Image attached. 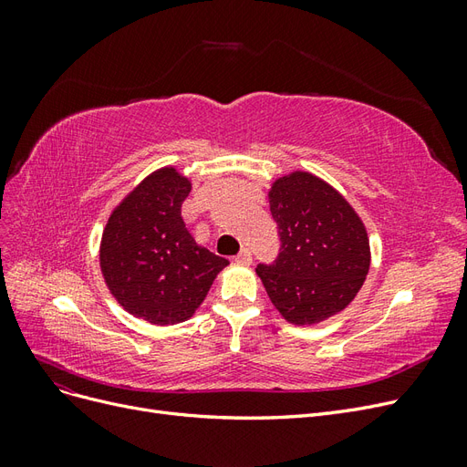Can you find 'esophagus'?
<instances>
[{
    "label": "esophagus",
    "mask_w": 467,
    "mask_h": 467,
    "mask_svg": "<svg viewBox=\"0 0 467 467\" xmlns=\"http://www.w3.org/2000/svg\"><path fill=\"white\" fill-rule=\"evenodd\" d=\"M253 261V255H251V251L247 249V247H244L242 251L237 253L235 255V263H239V265H249Z\"/></svg>",
    "instance_id": "esophagus-1"
}]
</instances>
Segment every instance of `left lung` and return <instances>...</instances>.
<instances>
[{
	"mask_svg": "<svg viewBox=\"0 0 467 467\" xmlns=\"http://www.w3.org/2000/svg\"><path fill=\"white\" fill-rule=\"evenodd\" d=\"M278 255L259 263L268 298L290 323H319L345 309L370 266V245L357 212L327 182L292 173L271 194Z\"/></svg>",
	"mask_w": 467,
	"mask_h": 467,
	"instance_id": "left-lung-1",
	"label": "left lung"
}]
</instances>
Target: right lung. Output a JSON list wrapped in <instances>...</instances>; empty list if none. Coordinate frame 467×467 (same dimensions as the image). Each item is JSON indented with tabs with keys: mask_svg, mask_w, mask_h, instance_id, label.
Returning <instances> with one entry per match:
<instances>
[{
	"mask_svg": "<svg viewBox=\"0 0 467 467\" xmlns=\"http://www.w3.org/2000/svg\"><path fill=\"white\" fill-rule=\"evenodd\" d=\"M189 192L185 177L161 169L126 196L103 234L101 268L110 292L150 323L189 319L228 265L187 232L181 206Z\"/></svg>",
	"mask_w": 467,
	"mask_h": 467,
	"instance_id": "right-lung-1",
	"label": "right lung"
}]
</instances>
